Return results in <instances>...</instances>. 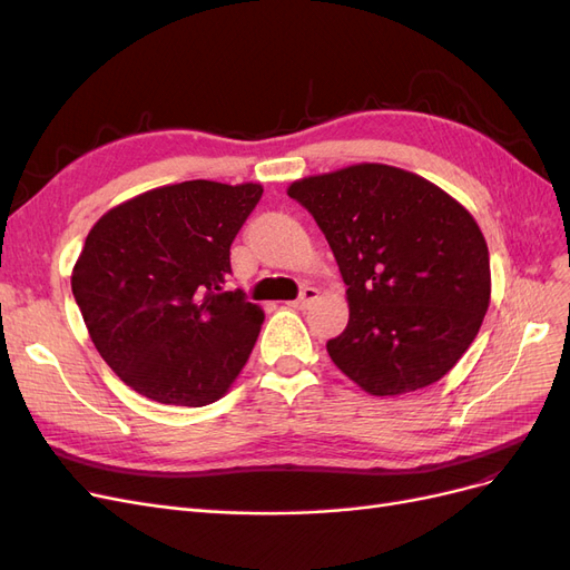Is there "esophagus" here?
Returning a JSON list of instances; mask_svg holds the SVG:
<instances>
[{
  "mask_svg": "<svg viewBox=\"0 0 570 570\" xmlns=\"http://www.w3.org/2000/svg\"><path fill=\"white\" fill-rule=\"evenodd\" d=\"M316 299H318V289H316V287H312V285H306V287H302L299 297H297L295 302H289V306H295V308H306V306H312Z\"/></svg>",
  "mask_w": 570,
  "mask_h": 570,
  "instance_id": "34e87169",
  "label": "esophagus"
}]
</instances>
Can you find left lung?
Masks as SVG:
<instances>
[{"instance_id": "obj_1", "label": "left lung", "mask_w": 570, "mask_h": 570, "mask_svg": "<svg viewBox=\"0 0 570 570\" xmlns=\"http://www.w3.org/2000/svg\"><path fill=\"white\" fill-rule=\"evenodd\" d=\"M314 216L347 285L350 323L325 344L361 390L394 396L438 383L490 306V254L475 218L430 180L356 164L287 187Z\"/></svg>"}]
</instances>
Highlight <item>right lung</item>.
Segmentation results:
<instances>
[{"label": "right lung", "mask_w": 570, "mask_h": 570, "mask_svg": "<svg viewBox=\"0 0 570 570\" xmlns=\"http://www.w3.org/2000/svg\"><path fill=\"white\" fill-rule=\"evenodd\" d=\"M262 195L258 183L164 185L88 233L73 297L101 358L147 400L206 406L245 368L264 312L223 285L233 239Z\"/></svg>", "instance_id": "obj_1"}]
</instances>
